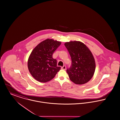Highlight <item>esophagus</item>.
<instances>
[{"label":"esophagus","mask_w":120,"mask_h":120,"mask_svg":"<svg viewBox=\"0 0 120 120\" xmlns=\"http://www.w3.org/2000/svg\"><path fill=\"white\" fill-rule=\"evenodd\" d=\"M62 69L64 70H66V67L65 66H64L63 67H62Z\"/></svg>","instance_id":"obj_1"}]
</instances>
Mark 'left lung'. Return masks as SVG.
Instances as JSON below:
<instances>
[{"label":"left lung","instance_id":"1","mask_svg":"<svg viewBox=\"0 0 120 120\" xmlns=\"http://www.w3.org/2000/svg\"><path fill=\"white\" fill-rule=\"evenodd\" d=\"M64 45L72 60L70 67L67 69L70 79L77 84L87 83L92 78L95 69V60L91 51L79 41L67 42Z\"/></svg>","mask_w":120,"mask_h":120}]
</instances>
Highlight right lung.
<instances>
[{
    "mask_svg": "<svg viewBox=\"0 0 120 120\" xmlns=\"http://www.w3.org/2000/svg\"><path fill=\"white\" fill-rule=\"evenodd\" d=\"M61 44L60 41L47 39L36 46L30 53L28 60V69L39 82L50 81L60 70L52 55Z\"/></svg>",
    "mask_w": 120,
    "mask_h": 120,
    "instance_id": "right-lung-1",
    "label": "right lung"
}]
</instances>
